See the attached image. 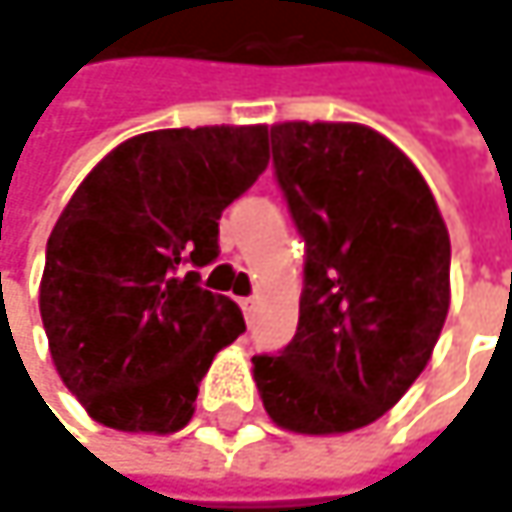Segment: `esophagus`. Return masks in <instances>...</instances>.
I'll list each match as a JSON object with an SVG mask.
<instances>
[{
    "instance_id": "34e87169",
    "label": "esophagus",
    "mask_w": 512,
    "mask_h": 512,
    "mask_svg": "<svg viewBox=\"0 0 512 512\" xmlns=\"http://www.w3.org/2000/svg\"><path fill=\"white\" fill-rule=\"evenodd\" d=\"M243 313H246V319H249V322H255V313H257V302L255 299H252V296H249V299H243Z\"/></svg>"
}]
</instances>
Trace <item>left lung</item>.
Segmentation results:
<instances>
[{
    "label": "left lung",
    "instance_id": "obj_1",
    "mask_svg": "<svg viewBox=\"0 0 512 512\" xmlns=\"http://www.w3.org/2000/svg\"><path fill=\"white\" fill-rule=\"evenodd\" d=\"M272 166L304 240L296 337L255 354L275 425L346 434L422 375L451 302V243L410 158L357 122H278Z\"/></svg>",
    "mask_w": 512,
    "mask_h": 512
}]
</instances>
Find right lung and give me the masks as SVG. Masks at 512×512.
Listing matches in <instances>:
<instances>
[{
  "label": "right lung",
  "mask_w": 512,
  "mask_h": 512,
  "mask_svg": "<svg viewBox=\"0 0 512 512\" xmlns=\"http://www.w3.org/2000/svg\"><path fill=\"white\" fill-rule=\"evenodd\" d=\"M269 163L266 125L163 128L119 143L58 216L40 316L61 381L117 431L172 434L193 419L240 307L202 290L219 216Z\"/></svg>",
  "instance_id": "right-lung-1"
}]
</instances>
